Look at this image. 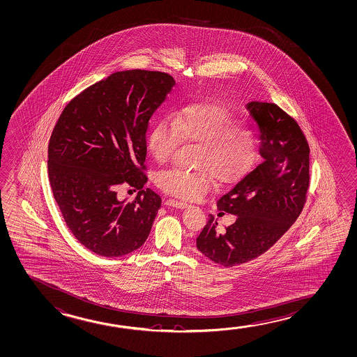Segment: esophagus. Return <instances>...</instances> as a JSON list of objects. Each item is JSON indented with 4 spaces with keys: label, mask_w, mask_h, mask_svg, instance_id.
Returning <instances> with one entry per match:
<instances>
[{
    "label": "esophagus",
    "mask_w": 357,
    "mask_h": 357,
    "mask_svg": "<svg viewBox=\"0 0 357 357\" xmlns=\"http://www.w3.org/2000/svg\"><path fill=\"white\" fill-rule=\"evenodd\" d=\"M166 206H170V207L180 208V209H185L188 207V203L182 202V201H177V199H166Z\"/></svg>",
    "instance_id": "34e87169"
}]
</instances>
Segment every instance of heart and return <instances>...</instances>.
Listing matches in <instances>:
<instances>
[{"label": "heart", "mask_w": 357, "mask_h": 357, "mask_svg": "<svg viewBox=\"0 0 357 357\" xmlns=\"http://www.w3.org/2000/svg\"><path fill=\"white\" fill-rule=\"evenodd\" d=\"M182 142L199 144V171L170 169L158 175L162 191L182 199H197L209 190L213 176L220 183L238 181L255 160L259 137L255 127L215 103L188 105L156 123L149 135V150L158 162H166Z\"/></svg>", "instance_id": "b5f03b06"}]
</instances>
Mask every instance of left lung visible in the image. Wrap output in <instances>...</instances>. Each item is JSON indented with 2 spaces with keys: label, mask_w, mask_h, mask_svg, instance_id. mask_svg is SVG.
I'll return each instance as SVG.
<instances>
[{
  "label": "left lung",
  "mask_w": 357,
  "mask_h": 357,
  "mask_svg": "<svg viewBox=\"0 0 357 357\" xmlns=\"http://www.w3.org/2000/svg\"><path fill=\"white\" fill-rule=\"evenodd\" d=\"M246 109L260 130L262 161L217 202L234 223L220 231L209 214L197 238L198 250L225 267L266 252L298 218L309 187V146L298 123L275 103L250 102Z\"/></svg>",
  "instance_id": "obj_1"
}]
</instances>
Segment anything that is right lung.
I'll use <instances>...</instances> for the list:
<instances>
[{"label":"right lung","instance_id":"add662e5","mask_svg":"<svg viewBox=\"0 0 357 357\" xmlns=\"http://www.w3.org/2000/svg\"><path fill=\"white\" fill-rule=\"evenodd\" d=\"M176 85L166 73L126 70L73 98L49 140V182L65 223L97 255L117 257L145 243L161 198L143 190L149 121ZM139 190L132 203L115 188Z\"/></svg>","mask_w":357,"mask_h":357}]
</instances>
